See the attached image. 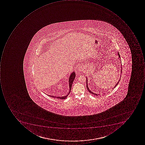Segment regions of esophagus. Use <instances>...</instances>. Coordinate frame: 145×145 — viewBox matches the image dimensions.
<instances>
[{"label":"esophagus","mask_w":145,"mask_h":145,"mask_svg":"<svg viewBox=\"0 0 145 145\" xmlns=\"http://www.w3.org/2000/svg\"><path fill=\"white\" fill-rule=\"evenodd\" d=\"M84 71V67L80 66L78 68L79 72H83Z\"/></svg>","instance_id":"1"}]
</instances>
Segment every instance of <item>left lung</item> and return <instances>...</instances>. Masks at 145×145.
I'll return each mask as SVG.
<instances>
[{"instance_id":"obj_1","label":"left lung","mask_w":145,"mask_h":145,"mask_svg":"<svg viewBox=\"0 0 145 145\" xmlns=\"http://www.w3.org/2000/svg\"><path fill=\"white\" fill-rule=\"evenodd\" d=\"M118 56H119V57L120 58V55H119V53H118ZM121 66H122V65H121ZM121 73H122V67H121ZM120 80H121V78H120V79L119 80H118V82L116 84V85H115V87H114V88L116 87V86L117 85H118V83L119 82V81H120ZM86 87H87V89H88V91H89L90 93H91V94H93V95H98H98H97V94H95V93H93V92H92L91 91H90V89H89V88H88V86L87 78H86Z\"/></svg>"}]
</instances>
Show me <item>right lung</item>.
Masks as SVG:
<instances>
[{
	"instance_id": "1",
	"label": "right lung",
	"mask_w": 145,
	"mask_h": 145,
	"mask_svg": "<svg viewBox=\"0 0 145 145\" xmlns=\"http://www.w3.org/2000/svg\"><path fill=\"white\" fill-rule=\"evenodd\" d=\"M75 76H76L75 73L74 72H73L72 73H71L70 76L69 77V92H68V94H67V95L63 97H56L54 96L49 95H48V96L50 97L51 98H56V99H65L67 97V96L69 95V94L70 93L71 87H72V84H73V81H74V79L75 78Z\"/></svg>"
}]
</instances>
